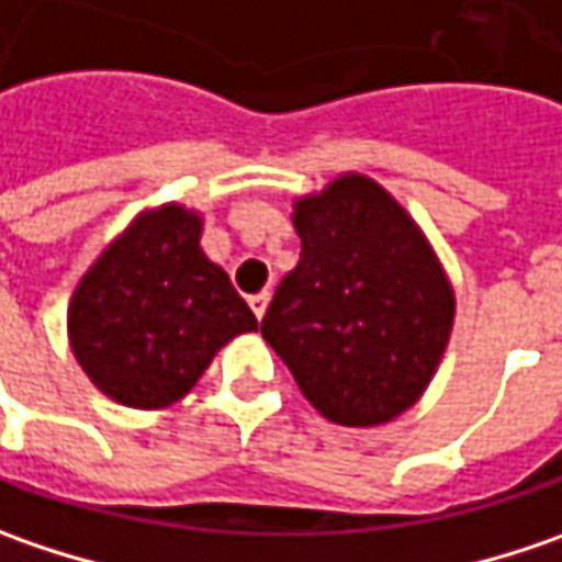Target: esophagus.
Wrapping results in <instances>:
<instances>
[{
	"label": "esophagus",
	"instance_id": "34e87169",
	"mask_svg": "<svg viewBox=\"0 0 562 562\" xmlns=\"http://www.w3.org/2000/svg\"><path fill=\"white\" fill-rule=\"evenodd\" d=\"M248 305H251V311H255L257 321H263L267 305H270V292H267V289H263V292H257V295H251V299H248Z\"/></svg>",
	"mask_w": 562,
	"mask_h": 562
}]
</instances>
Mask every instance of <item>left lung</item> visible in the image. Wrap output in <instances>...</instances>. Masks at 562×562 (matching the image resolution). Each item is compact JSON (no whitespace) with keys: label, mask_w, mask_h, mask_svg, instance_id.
<instances>
[{"label":"left lung","mask_w":562,"mask_h":562,"mask_svg":"<svg viewBox=\"0 0 562 562\" xmlns=\"http://www.w3.org/2000/svg\"><path fill=\"white\" fill-rule=\"evenodd\" d=\"M302 257L260 333L305 400L346 427L418 403L452 329V289L427 238L378 182L342 176L295 204Z\"/></svg>","instance_id":"left-lung-1"}]
</instances>
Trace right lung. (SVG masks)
<instances>
[{
	"label": "right lung",
	"instance_id": "right-lung-1",
	"mask_svg": "<svg viewBox=\"0 0 562 562\" xmlns=\"http://www.w3.org/2000/svg\"><path fill=\"white\" fill-rule=\"evenodd\" d=\"M198 241L201 216L166 204L137 216L78 282L68 339L87 378L115 403L172 405L233 336L257 329Z\"/></svg>",
	"mask_w": 562,
	"mask_h": 562
}]
</instances>
